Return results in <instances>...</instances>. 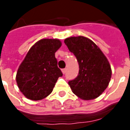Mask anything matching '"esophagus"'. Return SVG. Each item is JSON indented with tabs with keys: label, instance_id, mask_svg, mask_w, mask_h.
I'll return each mask as SVG.
<instances>
[{
	"label": "esophagus",
	"instance_id": "esophagus-1",
	"mask_svg": "<svg viewBox=\"0 0 130 130\" xmlns=\"http://www.w3.org/2000/svg\"><path fill=\"white\" fill-rule=\"evenodd\" d=\"M62 73H63V74H65V72H66V68H64V69H62Z\"/></svg>",
	"mask_w": 130,
	"mask_h": 130
}]
</instances>
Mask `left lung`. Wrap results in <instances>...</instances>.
Masks as SVG:
<instances>
[{
  "instance_id": "obj_1",
  "label": "left lung",
  "mask_w": 130,
  "mask_h": 130,
  "mask_svg": "<svg viewBox=\"0 0 130 130\" xmlns=\"http://www.w3.org/2000/svg\"><path fill=\"white\" fill-rule=\"evenodd\" d=\"M64 42L79 64L78 75L68 82L72 92L83 100L96 99L111 79L112 73L107 57L94 42L84 36L67 38Z\"/></svg>"
}]
</instances>
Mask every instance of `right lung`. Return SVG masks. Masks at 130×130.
Instances as JSON below:
<instances>
[{
	"instance_id": "add662e5",
	"label": "right lung",
	"mask_w": 130,
	"mask_h": 130,
	"mask_svg": "<svg viewBox=\"0 0 130 130\" xmlns=\"http://www.w3.org/2000/svg\"><path fill=\"white\" fill-rule=\"evenodd\" d=\"M61 46L58 39H42L29 50L16 75L17 86L26 98L39 101L52 92L58 78L63 75L55 58Z\"/></svg>"
}]
</instances>
